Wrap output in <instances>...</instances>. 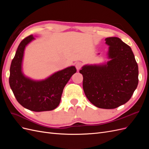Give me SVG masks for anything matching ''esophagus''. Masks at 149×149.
Wrapping results in <instances>:
<instances>
[{
  "label": "esophagus",
  "instance_id": "34e87169",
  "mask_svg": "<svg viewBox=\"0 0 149 149\" xmlns=\"http://www.w3.org/2000/svg\"><path fill=\"white\" fill-rule=\"evenodd\" d=\"M75 66H76V70L79 71L81 69V68L82 67V63L81 62H76L75 64Z\"/></svg>",
  "mask_w": 149,
  "mask_h": 149
}]
</instances>
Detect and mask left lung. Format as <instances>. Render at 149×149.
I'll list each match as a JSON object with an SVG mask.
<instances>
[{"mask_svg": "<svg viewBox=\"0 0 149 149\" xmlns=\"http://www.w3.org/2000/svg\"><path fill=\"white\" fill-rule=\"evenodd\" d=\"M105 41L109 61L84 65L79 73L88 100L99 108L110 109L124 104L132 97L139 83V70L129 45L118 37L106 38Z\"/></svg>", "mask_w": 149, "mask_h": 149, "instance_id": "obj_1", "label": "left lung"}]
</instances>
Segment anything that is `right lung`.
I'll use <instances>...</instances> for the list:
<instances>
[{
    "label": "right lung",
    "instance_id": "right-lung-1",
    "mask_svg": "<svg viewBox=\"0 0 149 149\" xmlns=\"http://www.w3.org/2000/svg\"><path fill=\"white\" fill-rule=\"evenodd\" d=\"M34 40L33 36L30 35L18 47L10 65V86L17 101L26 109L35 112L52 111L60 104L65 85L76 69L74 66L67 67L42 80L26 76L22 71L24 51Z\"/></svg>",
    "mask_w": 149,
    "mask_h": 149
}]
</instances>
